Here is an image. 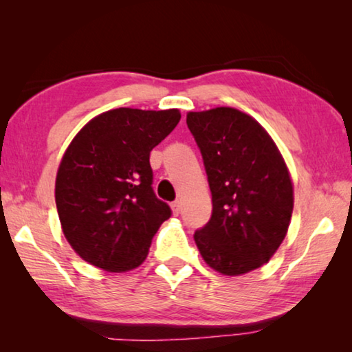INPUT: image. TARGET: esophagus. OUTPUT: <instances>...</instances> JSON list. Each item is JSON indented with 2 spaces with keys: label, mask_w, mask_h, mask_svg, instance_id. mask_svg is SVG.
<instances>
[{
  "label": "esophagus",
  "mask_w": 352,
  "mask_h": 352,
  "mask_svg": "<svg viewBox=\"0 0 352 352\" xmlns=\"http://www.w3.org/2000/svg\"><path fill=\"white\" fill-rule=\"evenodd\" d=\"M170 208H172V212H174V216H178L182 211V201L180 200H175L174 204H170Z\"/></svg>",
  "instance_id": "esophagus-1"
}]
</instances>
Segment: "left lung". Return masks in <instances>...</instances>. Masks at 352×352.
Wrapping results in <instances>:
<instances>
[{
    "label": "left lung",
    "mask_w": 352,
    "mask_h": 352,
    "mask_svg": "<svg viewBox=\"0 0 352 352\" xmlns=\"http://www.w3.org/2000/svg\"><path fill=\"white\" fill-rule=\"evenodd\" d=\"M186 124L204 157L212 214L194 241L201 258L225 276L269 262L287 234L294 183L269 132L231 107L189 111Z\"/></svg>",
    "instance_id": "left-lung-1"
}]
</instances>
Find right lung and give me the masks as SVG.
<instances>
[{
  "label": "right lung",
  "mask_w": 352,
  "mask_h": 352,
  "mask_svg": "<svg viewBox=\"0 0 352 352\" xmlns=\"http://www.w3.org/2000/svg\"><path fill=\"white\" fill-rule=\"evenodd\" d=\"M178 109L121 107L90 119L65 151L56 177L63 236L83 261L110 273L146 261L170 208L155 197L151 152L180 121Z\"/></svg>",
  "instance_id": "right-lung-1"
}]
</instances>
